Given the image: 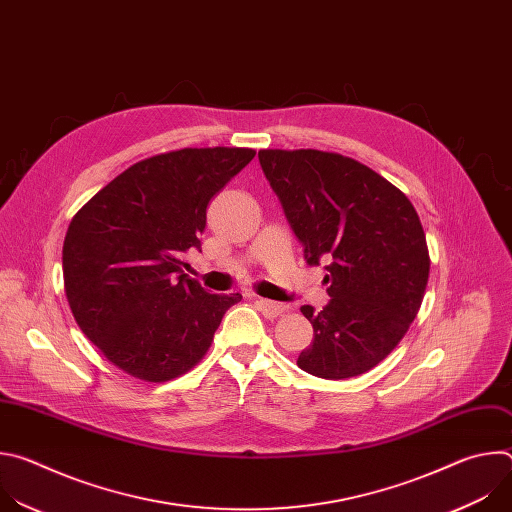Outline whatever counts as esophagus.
Masks as SVG:
<instances>
[{
	"label": "esophagus",
	"instance_id": "esophagus-1",
	"mask_svg": "<svg viewBox=\"0 0 512 512\" xmlns=\"http://www.w3.org/2000/svg\"><path fill=\"white\" fill-rule=\"evenodd\" d=\"M255 304H257V308L263 312V316H265V318H277V316L285 314V312H287V308H289V306H285V304L271 302V300H263V298H257V300H255Z\"/></svg>",
	"mask_w": 512,
	"mask_h": 512
}]
</instances>
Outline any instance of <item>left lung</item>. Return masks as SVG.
<instances>
[{"label":"left lung","mask_w":512,"mask_h":512,"mask_svg":"<svg viewBox=\"0 0 512 512\" xmlns=\"http://www.w3.org/2000/svg\"><path fill=\"white\" fill-rule=\"evenodd\" d=\"M261 168L308 265L324 257L330 302L316 312L298 367L338 381L371 371L407 334L429 279V251L411 200L352 158L320 150H261Z\"/></svg>","instance_id":"1"}]
</instances>
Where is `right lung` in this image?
I'll use <instances>...</instances> for the list:
<instances>
[{
    "label": "right lung",
    "mask_w": 512,
    "mask_h": 512,
    "mask_svg": "<svg viewBox=\"0 0 512 512\" xmlns=\"http://www.w3.org/2000/svg\"><path fill=\"white\" fill-rule=\"evenodd\" d=\"M249 148H184L145 158L101 188L68 225L66 300L85 336L129 377L172 381L204 358L241 294H208L184 273L206 206Z\"/></svg>",
    "instance_id": "1"
}]
</instances>
